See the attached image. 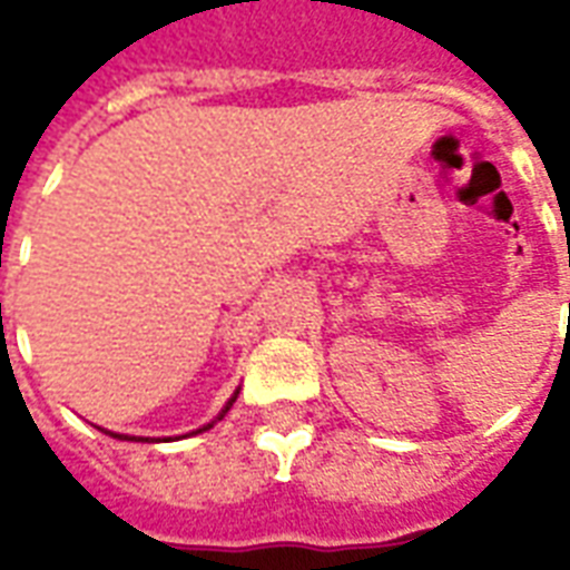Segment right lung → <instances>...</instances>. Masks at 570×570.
<instances>
[{"label":"right lung","mask_w":570,"mask_h":570,"mask_svg":"<svg viewBox=\"0 0 570 570\" xmlns=\"http://www.w3.org/2000/svg\"><path fill=\"white\" fill-rule=\"evenodd\" d=\"M237 400V391L235 394H232V400H228V403H225L223 406V412H219V415H216V419L210 421V424H204V428H198V430H191V433H204V430H210L213 424H216V421H223L225 419V412H228V409H232V403H235ZM106 433H109V436H116V440H137V442H158V440H149V436H128V433H112V430H106ZM188 436V433H186ZM167 440H170V436H167Z\"/></svg>","instance_id":"1"}]
</instances>
